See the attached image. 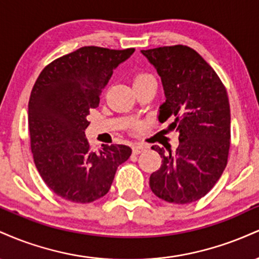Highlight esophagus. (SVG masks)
Listing matches in <instances>:
<instances>
[{
    "label": "esophagus",
    "mask_w": 259,
    "mask_h": 259,
    "mask_svg": "<svg viewBox=\"0 0 259 259\" xmlns=\"http://www.w3.org/2000/svg\"><path fill=\"white\" fill-rule=\"evenodd\" d=\"M144 151H146V146H144V145H135V146L133 147L134 154H139V153L144 152Z\"/></svg>",
    "instance_id": "esophagus-1"
}]
</instances>
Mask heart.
<instances>
[{
	"label": "heart",
	"mask_w": 259,
	"mask_h": 259,
	"mask_svg": "<svg viewBox=\"0 0 259 259\" xmlns=\"http://www.w3.org/2000/svg\"><path fill=\"white\" fill-rule=\"evenodd\" d=\"M150 78H153V76L151 75V74H148V73H139L138 75L135 76V79H134V84H136V82H141V81H144V80H147V79H150Z\"/></svg>",
	"instance_id": "obj_1"
}]
</instances>
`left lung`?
Returning <instances> with one entry per match:
<instances>
[{"label": "left lung", "instance_id": "obj_1", "mask_svg": "<svg viewBox=\"0 0 259 259\" xmlns=\"http://www.w3.org/2000/svg\"><path fill=\"white\" fill-rule=\"evenodd\" d=\"M162 79L165 102L158 120L174 118L179 146L171 153L152 146L162 165L150 187L160 200L191 203L206 196L222 177L230 148V106L218 74L185 45L142 50Z\"/></svg>", "mask_w": 259, "mask_h": 259}]
</instances>
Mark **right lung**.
Returning <instances> with one entry per match:
<instances>
[{
    "mask_svg": "<svg viewBox=\"0 0 259 259\" xmlns=\"http://www.w3.org/2000/svg\"><path fill=\"white\" fill-rule=\"evenodd\" d=\"M134 51L81 47L47 64L35 81L28 111L32 158L45 184L64 200L90 203L103 197L132 154L125 145L95 152L85 129L113 70Z\"/></svg>",
    "mask_w": 259,
    "mask_h": 259,
    "instance_id": "right-lung-1",
    "label": "right lung"
}]
</instances>
